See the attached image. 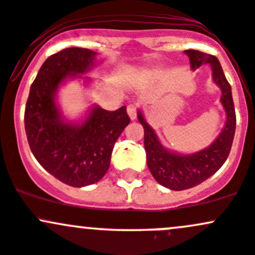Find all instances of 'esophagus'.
<instances>
[{
  "mask_svg": "<svg viewBox=\"0 0 255 255\" xmlns=\"http://www.w3.org/2000/svg\"><path fill=\"white\" fill-rule=\"evenodd\" d=\"M128 114L131 119H135L136 116H137V106L133 105V103H130V105L128 106Z\"/></svg>",
  "mask_w": 255,
  "mask_h": 255,
  "instance_id": "34e87169",
  "label": "esophagus"
}]
</instances>
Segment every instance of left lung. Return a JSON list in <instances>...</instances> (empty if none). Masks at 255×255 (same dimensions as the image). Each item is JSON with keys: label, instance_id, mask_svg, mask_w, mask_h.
Listing matches in <instances>:
<instances>
[{"label": "left lung", "instance_id": "left-lung-1", "mask_svg": "<svg viewBox=\"0 0 255 255\" xmlns=\"http://www.w3.org/2000/svg\"><path fill=\"white\" fill-rule=\"evenodd\" d=\"M185 53L190 57L192 69L199 68L205 63L212 65L213 79L223 92L221 103L226 111L227 120L223 132L212 146L194 154L181 155L163 148L153 128L144 122L142 114L138 113V122L144 128V149L149 171L161 186L172 191L194 187L214 175L229 157L236 130V113L231 86L226 80L218 58L196 50H186Z\"/></svg>", "mask_w": 255, "mask_h": 255}]
</instances>
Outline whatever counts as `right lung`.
I'll list each match as a JSON object with an SVG mask.
<instances>
[{
	"mask_svg": "<svg viewBox=\"0 0 255 255\" xmlns=\"http://www.w3.org/2000/svg\"><path fill=\"white\" fill-rule=\"evenodd\" d=\"M95 52L70 47L46 59L30 87L24 123L30 149L45 170L59 181L83 187L100 181L108 170L114 143L130 123L127 107H95L81 125L62 120L54 92L68 76L90 69Z\"/></svg>",
	"mask_w": 255,
	"mask_h": 255,
	"instance_id": "add662e5",
	"label": "right lung"
}]
</instances>
